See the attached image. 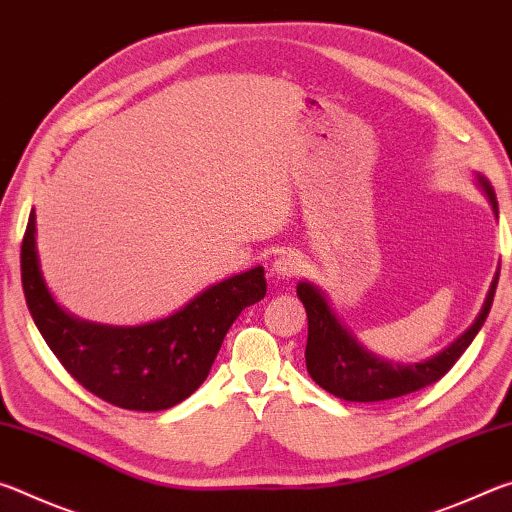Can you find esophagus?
<instances>
[{
  "instance_id": "esophagus-1",
  "label": "esophagus",
  "mask_w": 512,
  "mask_h": 512,
  "mask_svg": "<svg viewBox=\"0 0 512 512\" xmlns=\"http://www.w3.org/2000/svg\"><path fill=\"white\" fill-rule=\"evenodd\" d=\"M271 273L277 280H291L300 273V257L296 253H282L280 257L273 259Z\"/></svg>"
}]
</instances>
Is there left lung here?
Listing matches in <instances>:
<instances>
[{"label": "left lung", "mask_w": 512, "mask_h": 512, "mask_svg": "<svg viewBox=\"0 0 512 512\" xmlns=\"http://www.w3.org/2000/svg\"><path fill=\"white\" fill-rule=\"evenodd\" d=\"M476 187L481 189L492 207V214L499 219V205L495 189L488 183L483 173H474ZM499 268L492 277L488 296L483 300V307L474 323L465 329L440 352L429 359L415 363H400L384 357H377L375 352L363 348L361 341L354 336L348 325L341 323L327 293L316 287L314 282L302 280L298 282V298L307 309L309 320V336H307V372L320 388L334 397H341L345 402H384L395 400V397L409 395L420 391V388L433 384L445 372L454 366L458 357L470 348L474 336L479 334L485 318L490 314L492 300H495V289L499 282Z\"/></svg>", "instance_id": "left-lung-1"}]
</instances>
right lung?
I'll return each instance as SVG.
<instances>
[{"label": "right lung", "mask_w": 512, "mask_h": 512, "mask_svg": "<svg viewBox=\"0 0 512 512\" xmlns=\"http://www.w3.org/2000/svg\"><path fill=\"white\" fill-rule=\"evenodd\" d=\"M22 289L33 323L83 388L128 411H162L187 400L210 375L237 316L266 296L264 268L232 275L171 316L144 325H103L69 314L40 268L36 210L22 241Z\"/></svg>", "instance_id": "obj_1"}]
</instances>
